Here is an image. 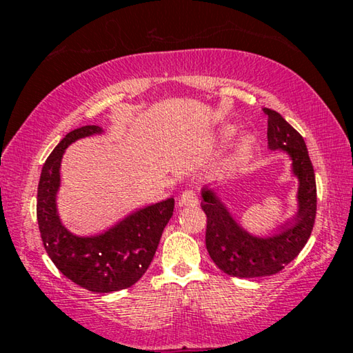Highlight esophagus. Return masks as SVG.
Listing matches in <instances>:
<instances>
[{
	"instance_id": "esophagus-1",
	"label": "esophagus",
	"mask_w": 353,
	"mask_h": 353,
	"mask_svg": "<svg viewBox=\"0 0 353 353\" xmlns=\"http://www.w3.org/2000/svg\"><path fill=\"white\" fill-rule=\"evenodd\" d=\"M196 204H198V196L191 190H185L181 198H179V205L181 207H193Z\"/></svg>"
}]
</instances>
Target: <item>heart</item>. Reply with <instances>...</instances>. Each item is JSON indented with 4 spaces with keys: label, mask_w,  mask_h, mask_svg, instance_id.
Returning a JSON list of instances; mask_svg holds the SVG:
<instances>
[{
    "label": "heart",
    "mask_w": 353,
    "mask_h": 353,
    "mask_svg": "<svg viewBox=\"0 0 353 353\" xmlns=\"http://www.w3.org/2000/svg\"><path fill=\"white\" fill-rule=\"evenodd\" d=\"M236 134V126L234 124H224L223 128L218 130V137L219 140H229ZM255 145V139L252 135L244 134L240 140H238L236 146H235V157L236 159H246L249 157V154L252 152Z\"/></svg>",
    "instance_id": "1"
}]
</instances>
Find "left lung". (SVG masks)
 <instances>
[{"label": "left lung", "mask_w": 353, "mask_h": 353, "mask_svg": "<svg viewBox=\"0 0 353 353\" xmlns=\"http://www.w3.org/2000/svg\"><path fill=\"white\" fill-rule=\"evenodd\" d=\"M268 115V146L290 155L291 171L297 177V213L279 225L271 236H255L232 216L214 190L202 188L201 207L207 214L205 246L221 271L234 277L252 279L282 271L305 246L316 218V179L302 135L271 109Z\"/></svg>", "instance_id": "obj_1"}]
</instances>
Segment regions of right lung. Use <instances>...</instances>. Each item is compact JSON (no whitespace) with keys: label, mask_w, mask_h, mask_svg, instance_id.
Segmentation results:
<instances>
[{"label":"right lung","mask_w":353,"mask_h":353,"mask_svg":"<svg viewBox=\"0 0 353 353\" xmlns=\"http://www.w3.org/2000/svg\"><path fill=\"white\" fill-rule=\"evenodd\" d=\"M103 132L99 126H82L65 135L46 159L37 190V221L48 255L65 277L92 292L126 290L139 282L174 210V199L170 198L139 208L93 236H77L62 224L56 199L65 149L76 140Z\"/></svg>","instance_id":"add662e5"}]
</instances>
